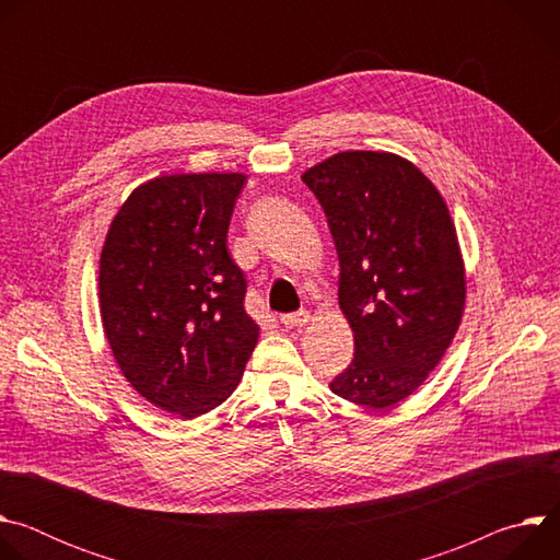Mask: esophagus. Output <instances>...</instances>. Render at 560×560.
<instances>
[{"label": "esophagus", "mask_w": 560, "mask_h": 560, "mask_svg": "<svg viewBox=\"0 0 560 560\" xmlns=\"http://www.w3.org/2000/svg\"><path fill=\"white\" fill-rule=\"evenodd\" d=\"M307 322H310V312L307 310H299V312H290V314L281 316V324L285 328H299V326H305Z\"/></svg>", "instance_id": "obj_1"}]
</instances>
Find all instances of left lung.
Instances as JSON below:
<instances>
[{
  "label": "left lung",
  "instance_id": "1",
  "mask_svg": "<svg viewBox=\"0 0 560 560\" xmlns=\"http://www.w3.org/2000/svg\"><path fill=\"white\" fill-rule=\"evenodd\" d=\"M339 255L354 359L330 389L387 410L439 365L465 310V268L434 184L392 152L348 150L303 173Z\"/></svg>",
  "mask_w": 560,
  "mask_h": 560
}]
</instances>
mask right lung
<instances>
[{"instance_id": "right-lung-1", "label": "right lung", "mask_w": 560, "mask_h": 560, "mask_svg": "<svg viewBox=\"0 0 560 560\" xmlns=\"http://www.w3.org/2000/svg\"><path fill=\"white\" fill-rule=\"evenodd\" d=\"M242 173L164 175L135 188L100 259V310L128 383L159 410L201 417L234 392L257 346L246 277L225 238Z\"/></svg>"}]
</instances>
